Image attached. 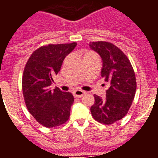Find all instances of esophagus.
Returning a JSON list of instances; mask_svg holds the SVG:
<instances>
[{"instance_id":"obj_1","label":"esophagus","mask_w":158,"mask_h":158,"mask_svg":"<svg viewBox=\"0 0 158 158\" xmlns=\"http://www.w3.org/2000/svg\"><path fill=\"white\" fill-rule=\"evenodd\" d=\"M84 94H85V92L82 91V90H76V91L73 92V96L75 97H81Z\"/></svg>"}]
</instances>
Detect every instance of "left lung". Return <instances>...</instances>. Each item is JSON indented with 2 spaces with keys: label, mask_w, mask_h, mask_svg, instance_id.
<instances>
[{
  "label": "left lung",
  "mask_w": 158,
  "mask_h": 158,
  "mask_svg": "<svg viewBox=\"0 0 158 158\" xmlns=\"http://www.w3.org/2000/svg\"><path fill=\"white\" fill-rule=\"evenodd\" d=\"M89 45L100 54L101 77L109 86L104 99L94 95L95 103L90 110L96 121L110 125L123 118L132 104L137 87L135 71L127 57L112 43L90 42Z\"/></svg>",
  "instance_id": "obj_1"
}]
</instances>
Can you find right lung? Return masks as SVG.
I'll return each instance as SVG.
<instances>
[{"mask_svg":"<svg viewBox=\"0 0 158 158\" xmlns=\"http://www.w3.org/2000/svg\"><path fill=\"white\" fill-rule=\"evenodd\" d=\"M76 43L49 44L38 48L27 60L22 78L25 104L38 123L46 127L64 124L69 118L74 98L72 93L51 88L65 57Z\"/></svg>","mask_w":158,"mask_h":158,"instance_id":"right-lung-1","label":"right lung"}]
</instances>
